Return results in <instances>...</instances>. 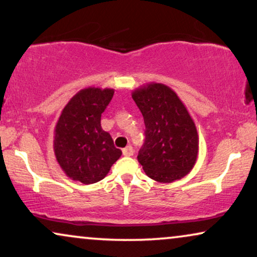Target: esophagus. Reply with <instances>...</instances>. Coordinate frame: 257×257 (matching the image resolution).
I'll return each mask as SVG.
<instances>
[{"label": "esophagus", "mask_w": 257, "mask_h": 257, "mask_svg": "<svg viewBox=\"0 0 257 257\" xmlns=\"http://www.w3.org/2000/svg\"><path fill=\"white\" fill-rule=\"evenodd\" d=\"M122 154H124L125 157H132L133 156V149L131 146L125 147V149L122 150Z\"/></svg>", "instance_id": "34e87169"}]
</instances>
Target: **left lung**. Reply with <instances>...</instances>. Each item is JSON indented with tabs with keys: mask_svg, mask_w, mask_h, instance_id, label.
<instances>
[{
	"mask_svg": "<svg viewBox=\"0 0 257 257\" xmlns=\"http://www.w3.org/2000/svg\"><path fill=\"white\" fill-rule=\"evenodd\" d=\"M132 98L146 127L137 158L147 177L163 184L186 177L198 159L199 136L185 104L161 83L138 87Z\"/></svg>",
	"mask_w": 257,
	"mask_h": 257,
	"instance_id": "1",
	"label": "left lung"
}]
</instances>
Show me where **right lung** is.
I'll return each instance as SVG.
<instances>
[{
	"instance_id": "obj_1",
	"label": "right lung",
	"mask_w": 257,
	"mask_h": 257,
	"mask_svg": "<svg viewBox=\"0 0 257 257\" xmlns=\"http://www.w3.org/2000/svg\"><path fill=\"white\" fill-rule=\"evenodd\" d=\"M113 89L86 87L63 108L55 127L56 159L70 179L84 185L106 177L121 156L100 126L101 113L113 97Z\"/></svg>"
}]
</instances>
